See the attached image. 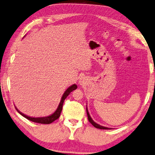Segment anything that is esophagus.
<instances>
[{
  "mask_svg": "<svg viewBox=\"0 0 155 155\" xmlns=\"http://www.w3.org/2000/svg\"><path fill=\"white\" fill-rule=\"evenodd\" d=\"M82 82H80V83H82Z\"/></svg>",
  "mask_w": 155,
  "mask_h": 155,
  "instance_id": "1",
  "label": "esophagus"
}]
</instances>
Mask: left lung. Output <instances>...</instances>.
Segmentation results:
<instances>
[{"label":"left lung","mask_w":155,"mask_h":155,"mask_svg":"<svg viewBox=\"0 0 155 155\" xmlns=\"http://www.w3.org/2000/svg\"><path fill=\"white\" fill-rule=\"evenodd\" d=\"M87 116H88V120H89V122L91 123V124H92L93 125H94L95 127L98 128V129H101V130H109V128H108V127H104V126L100 125H98V124H97L96 123H95L94 121L93 120V119L91 118V116H90L89 111H88L87 107Z\"/></svg>","instance_id":"obj_1"}]
</instances>
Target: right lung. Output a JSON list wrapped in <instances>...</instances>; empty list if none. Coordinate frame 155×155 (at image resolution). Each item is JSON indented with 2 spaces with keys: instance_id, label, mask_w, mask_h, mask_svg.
<instances>
[{
  "instance_id": "right-lung-1",
  "label": "right lung",
  "mask_w": 155,
  "mask_h": 155,
  "mask_svg": "<svg viewBox=\"0 0 155 155\" xmlns=\"http://www.w3.org/2000/svg\"><path fill=\"white\" fill-rule=\"evenodd\" d=\"M77 85L76 84H73L72 86H71L68 88L66 90V91L64 92V94H63L62 97L61 98V101L59 102V106L58 109H56V111L54 112L50 115L48 116H46V117H39V118H34V117H30V116H26L25 114H23V113H21L20 111H18L17 108L16 107V109L17 110V111L19 113L21 116H23V117H25V118L28 119L29 120L32 121V122L35 123H41V124H50V123H53V121H54L57 119L59 118V116H60V114L61 112V110H62V107H63V104H64V100L66 98L68 95L70 94L71 92H72L73 90H75L77 89Z\"/></svg>"
}]
</instances>
